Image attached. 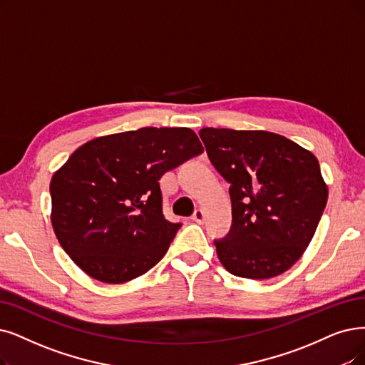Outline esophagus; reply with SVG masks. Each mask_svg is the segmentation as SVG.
Here are the masks:
<instances>
[{
    "label": "esophagus",
    "instance_id": "obj_1",
    "mask_svg": "<svg viewBox=\"0 0 365 365\" xmlns=\"http://www.w3.org/2000/svg\"><path fill=\"white\" fill-rule=\"evenodd\" d=\"M193 220L199 225H202L203 222H205V211L203 210H196L195 214H193Z\"/></svg>",
    "mask_w": 365,
    "mask_h": 365
}]
</instances>
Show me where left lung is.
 <instances>
[{"label":"left lung","mask_w":365,"mask_h":365,"mask_svg":"<svg viewBox=\"0 0 365 365\" xmlns=\"http://www.w3.org/2000/svg\"><path fill=\"white\" fill-rule=\"evenodd\" d=\"M199 136L230 184L232 227L215 241L222 265L252 280L283 274L309 247L327 207L328 187L317 158L264 130L205 127Z\"/></svg>","instance_id":"left-lung-1"}]
</instances>
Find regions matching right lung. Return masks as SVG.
<instances>
[{"mask_svg": "<svg viewBox=\"0 0 365 365\" xmlns=\"http://www.w3.org/2000/svg\"><path fill=\"white\" fill-rule=\"evenodd\" d=\"M202 151L187 127H143L83 143L49 187L51 222L64 252L103 283L151 269L181 227L163 215L158 181Z\"/></svg>", "mask_w": 365, "mask_h": 365, "instance_id": "right-lung-1", "label": "right lung"}]
</instances>
